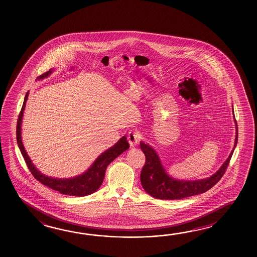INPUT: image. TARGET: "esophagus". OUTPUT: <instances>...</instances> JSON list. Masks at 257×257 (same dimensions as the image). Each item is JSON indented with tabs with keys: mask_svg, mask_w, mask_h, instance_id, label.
<instances>
[{
	"mask_svg": "<svg viewBox=\"0 0 257 257\" xmlns=\"http://www.w3.org/2000/svg\"><path fill=\"white\" fill-rule=\"evenodd\" d=\"M140 139H141V135L137 131H131L127 134V141H128L131 146H132V147H134V146H136V145L139 144Z\"/></svg>",
	"mask_w": 257,
	"mask_h": 257,
	"instance_id": "1",
	"label": "esophagus"
}]
</instances>
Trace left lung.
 Wrapping results in <instances>:
<instances>
[{
  "label": "left lung",
  "instance_id": "8db88e82",
  "mask_svg": "<svg viewBox=\"0 0 257 257\" xmlns=\"http://www.w3.org/2000/svg\"><path fill=\"white\" fill-rule=\"evenodd\" d=\"M235 124L236 138L234 147L232 149L229 157L213 175L201 180H177L171 177L165 172L163 165L161 164L158 154L154 151V149L146 143L141 142L140 146L146 157V162L141 173V182L144 190L152 197L167 200L182 199L208 191V189L215 186L223 176L229 165L232 153L234 152L235 147L238 142V126L236 120Z\"/></svg>",
  "mask_w": 257,
  "mask_h": 257
}]
</instances>
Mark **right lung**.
<instances>
[{
  "instance_id": "obj_1",
  "label": "right lung",
  "mask_w": 257,
  "mask_h": 257,
  "mask_svg": "<svg viewBox=\"0 0 257 257\" xmlns=\"http://www.w3.org/2000/svg\"><path fill=\"white\" fill-rule=\"evenodd\" d=\"M52 72H53V69H50L49 71L38 77V80H42L46 77H49ZM28 97V92L25 96L22 109L20 111V114L17 119V140L18 147L21 151L23 157L25 159L26 164L28 165V169L31 172V174L37 180L39 181L41 184H43L44 186H48L56 191H59L62 195L84 197L94 193L103 183L105 170L108 166V164L130 148V144L126 142V137H122L114 146L107 149L104 153H101L97 159L93 162L91 167L82 175L72 177V178H68V179H59V178L47 176L41 174L32 164V161L29 158L28 153L26 152L23 144L21 126H22L24 110L26 107Z\"/></svg>"
}]
</instances>
